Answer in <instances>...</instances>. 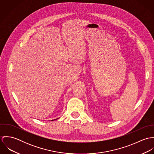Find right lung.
Segmentation results:
<instances>
[{
  "label": "right lung",
  "mask_w": 154,
  "mask_h": 154,
  "mask_svg": "<svg viewBox=\"0 0 154 154\" xmlns=\"http://www.w3.org/2000/svg\"><path fill=\"white\" fill-rule=\"evenodd\" d=\"M54 120H56V119H54Z\"/></svg>",
  "instance_id": "1"
}]
</instances>
